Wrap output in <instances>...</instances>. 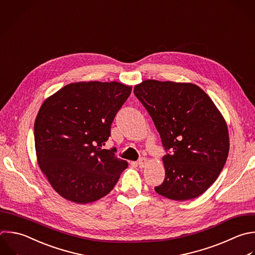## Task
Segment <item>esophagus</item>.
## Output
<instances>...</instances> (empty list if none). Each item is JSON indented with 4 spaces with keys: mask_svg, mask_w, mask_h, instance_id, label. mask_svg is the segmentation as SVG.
Returning a JSON list of instances; mask_svg holds the SVG:
<instances>
[{
    "mask_svg": "<svg viewBox=\"0 0 255 255\" xmlns=\"http://www.w3.org/2000/svg\"><path fill=\"white\" fill-rule=\"evenodd\" d=\"M146 163H147V159H146L145 157H140V158L138 159V161H137V164H138V166H139L140 168L145 167Z\"/></svg>",
    "mask_w": 255,
    "mask_h": 255,
    "instance_id": "1",
    "label": "esophagus"
}]
</instances>
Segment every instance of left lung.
Here are the masks:
<instances>
[{"label":"left lung","mask_w":255,"mask_h":255,"mask_svg":"<svg viewBox=\"0 0 255 255\" xmlns=\"http://www.w3.org/2000/svg\"><path fill=\"white\" fill-rule=\"evenodd\" d=\"M160 135L165 177L155 191L183 201L202 194L218 177L229 150L226 123L196 85L147 80L133 89Z\"/></svg>","instance_id":"left-lung-1"}]
</instances>
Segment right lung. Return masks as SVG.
I'll list each match as a JSON object with an SVG mask.
<instances>
[{"mask_svg": "<svg viewBox=\"0 0 255 255\" xmlns=\"http://www.w3.org/2000/svg\"><path fill=\"white\" fill-rule=\"evenodd\" d=\"M131 92L117 83H75L42 105L35 122L40 168L54 189L77 203L107 195L128 162L103 149L114 119Z\"/></svg>", "mask_w": 255, "mask_h": 255, "instance_id": "1", "label": "right lung"}]
</instances>
